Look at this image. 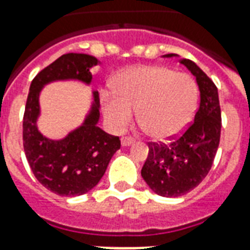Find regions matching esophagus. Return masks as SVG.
<instances>
[{
    "mask_svg": "<svg viewBox=\"0 0 250 250\" xmlns=\"http://www.w3.org/2000/svg\"><path fill=\"white\" fill-rule=\"evenodd\" d=\"M134 143V139L131 136H123L122 138V146H130Z\"/></svg>",
    "mask_w": 250,
    "mask_h": 250,
    "instance_id": "34e87169",
    "label": "esophagus"
}]
</instances>
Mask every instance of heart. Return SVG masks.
<instances>
[{
  "instance_id": "b5f03b06",
  "label": "heart",
  "mask_w": 250,
  "mask_h": 250,
  "mask_svg": "<svg viewBox=\"0 0 250 250\" xmlns=\"http://www.w3.org/2000/svg\"><path fill=\"white\" fill-rule=\"evenodd\" d=\"M115 92L102 95L105 119L115 131L125 130L136 111L138 122L154 139L177 135L193 118L197 85L191 77L163 65H135L115 79Z\"/></svg>"
}]
</instances>
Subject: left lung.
<instances>
[{
	"label": "left lung",
	"instance_id": "left-lung-1",
	"mask_svg": "<svg viewBox=\"0 0 250 250\" xmlns=\"http://www.w3.org/2000/svg\"><path fill=\"white\" fill-rule=\"evenodd\" d=\"M173 55H166V57ZM186 65L198 83L201 99L194 120L168 143H148V157L142 177L152 191L162 197H179L197 188L211 168L220 145L221 108L215 84L195 62Z\"/></svg>",
	"mask_w": 250,
	"mask_h": 250
}]
</instances>
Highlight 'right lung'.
Masks as SVG:
<instances>
[{
  "label": "right lung",
  "instance_id": "obj_1",
  "mask_svg": "<svg viewBox=\"0 0 250 250\" xmlns=\"http://www.w3.org/2000/svg\"><path fill=\"white\" fill-rule=\"evenodd\" d=\"M98 59L84 53H66L45 66L32 80L22 120L24 151L32 173L44 188L65 197L82 195L99 184L111 158L120 148L119 136L109 135L98 127L99 93L82 127L62 141H51L37 130L40 114L39 93L44 84L62 79L91 83V68Z\"/></svg>",
  "mask_w": 250,
  "mask_h": 250
}]
</instances>
